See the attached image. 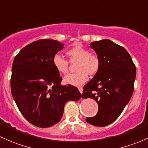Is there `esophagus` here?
<instances>
[{"mask_svg": "<svg viewBox=\"0 0 148 148\" xmlns=\"http://www.w3.org/2000/svg\"><path fill=\"white\" fill-rule=\"evenodd\" d=\"M78 90H79V91H80V93H81V94L83 93V88H82V87H79Z\"/></svg>", "mask_w": 148, "mask_h": 148, "instance_id": "1", "label": "esophagus"}]
</instances>
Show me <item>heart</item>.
<instances>
[{
	"label": "heart",
	"instance_id": "obj_1",
	"mask_svg": "<svg viewBox=\"0 0 148 148\" xmlns=\"http://www.w3.org/2000/svg\"><path fill=\"white\" fill-rule=\"evenodd\" d=\"M66 55L71 62L77 61L74 73L68 74L64 77L66 84L72 85H83L87 81L88 75H94L99 71L100 68V60L96 54L90 53L88 50L80 45H76L66 51ZM53 63L56 71L60 74H66L68 72V61L58 54L55 55Z\"/></svg>",
	"mask_w": 148,
	"mask_h": 148
}]
</instances>
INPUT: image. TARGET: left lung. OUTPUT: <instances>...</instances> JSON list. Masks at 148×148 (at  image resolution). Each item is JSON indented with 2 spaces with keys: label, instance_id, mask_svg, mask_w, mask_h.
<instances>
[{
  "label": "left lung",
  "instance_id": "1",
  "mask_svg": "<svg viewBox=\"0 0 148 148\" xmlns=\"http://www.w3.org/2000/svg\"><path fill=\"white\" fill-rule=\"evenodd\" d=\"M100 60V68L83 87V99L90 97L98 105V112L87 123L104 127L113 123L129 103L134 90L136 68L123 47L105 39L90 44Z\"/></svg>",
  "mask_w": 148,
  "mask_h": 148
}]
</instances>
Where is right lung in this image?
I'll return each mask as SVG.
<instances>
[{"mask_svg": "<svg viewBox=\"0 0 148 148\" xmlns=\"http://www.w3.org/2000/svg\"><path fill=\"white\" fill-rule=\"evenodd\" d=\"M63 45L51 39L35 41L13 60L12 96L24 118L36 127L54 125L61 119L65 103L81 97L76 87L60 85L62 77L53 65V57Z\"/></svg>", "mask_w": 148, "mask_h": 148, "instance_id": "1", "label": "right lung"}]
</instances>
